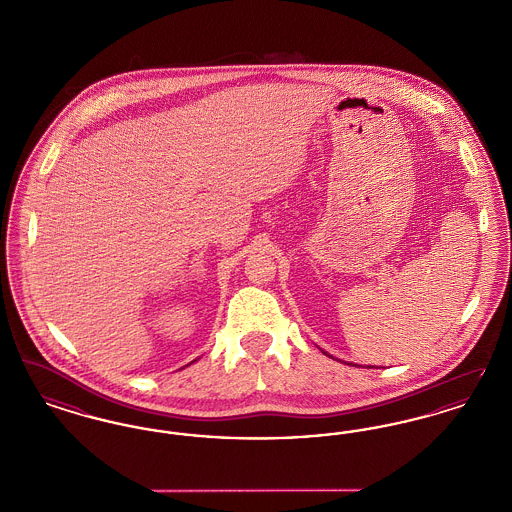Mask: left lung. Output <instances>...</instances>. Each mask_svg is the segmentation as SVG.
Listing matches in <instances>:
<instances>
[{"instance_id":"8db88e82","label":"left lung","mask_w":512,"mask_h":512,"mask_svg":"<svg viewBox=\"0 0 512 512\" xmlns=\"http://www.w3.org/2000/svg\"><path fill=\"white\" fill-rule=\"evenodd\" d=\"M324 353H326V351H324ZM326 355H328V353H326ZM328 357H330V355H328Z\"/></svg>"}]
</instances>
